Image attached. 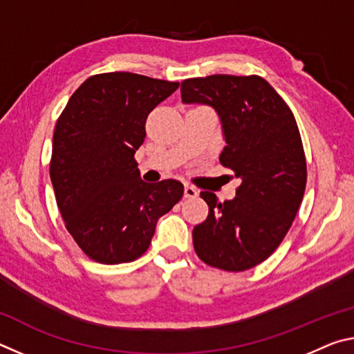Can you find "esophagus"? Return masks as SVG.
I'll return each instance as SVG.
<instances>
[{
	"instance_id": "esophagus-1",
	"label": "esophagus",
	"mask_w": 354,
	"mask_h": 354,
	"mask_svg": "<svg viewBox=\"0 0 354 354\" xmlns=\"http://www.w3.org/2000/svg\"><path fill=\"white\" fill-rule=\"evenodd\" d=\"M184 196H185V198H189V200L196 198V196H198V190H196L195 187H192V185H185Z\"/></svg>"
}]
</instances>
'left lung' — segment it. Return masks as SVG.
I'll use <instances>...</instances> for the list:
<instances>
[{"label":"left lung","mask_w":354,"mask_h":354,"mask_svg":"<svg viewBox=\"0 0 354 354\" xmlns=\"http://www.w3.org/2000/svg\"><path fill=\"white\" fill-rule=\"evenodd\" d=\"M181 98L217 112L225 140L220 162L241 179L232 200L200 194L209 215L192 232L195 251L221 270H248L279 247L301 205L306 159L295 117L256 75L185 80Z\"/></svg>","instance_id":"left-lung-1"}]
</instances>
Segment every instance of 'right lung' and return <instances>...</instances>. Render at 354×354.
Here are the masks:
<instances>
[{
	"mask_svg": "<svg viewBox=\"0 0 354 354\" xmlns=\"http://www.w3.org/2000/svg\"><path fill=\"white\" fill-rule=\"evenodd\" d=\"M179 82L115 71L88 77L71 95L53 136L50 178L65 226L101 263L131 262L156 223L183 198L176 179L142 181L134 154L148 113Z\"/></svg>",
	"mask_w": 354,
	"mask_h": 354,
	"instance_id": "add662e5",
	"label": "right lung"
}]
</instances>
